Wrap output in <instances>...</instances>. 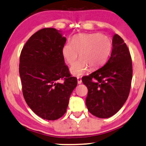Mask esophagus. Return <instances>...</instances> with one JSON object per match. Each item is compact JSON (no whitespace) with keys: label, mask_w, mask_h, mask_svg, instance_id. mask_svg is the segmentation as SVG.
Returning a JSON list of instances; mask_svg holds the SVG:
<instances>
[{"label":"esophagus","mask_w":146,"mask_h":146,"mask_svg":"<svg viewBox=\"0 0 146 146\" xmlns=\"http://www.w3.org/2000/svg\"><path fill=\"white\" fill-rule=\"evenodd\" d=\"M77 81H78V84H81L82 83V80L80 78H77Z\"/></svg>","instance_id":"34e87169"}]
</instances>
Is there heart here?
<instances>
[{"label":"heart","mask_w":146,"mask_h":146,"mask_svg":"<svg viewBox=\"0 0 146 146\" xmlns=\"http://www.w3.org/2000/svg\"><path fill=\"white\" fill-rule=\"evenodd\" d=\"M112 42L107 35L100 33H82L73 37L62 48L63 58L69 65L73 64L80 53V59L70 68V73L80 76L86 73L89 67L99 68L109 58Z\"/></svg>","instance_id":"1"}]
</instances>
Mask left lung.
Listing matches in <instances>:
<instances>
[{
	"instance_id": "1",
	"label": "left lung",
	"mask_w": 146,
	"mask_h": 146,
	"mask_svg": "<svg viewBox=\"0 0 146 146\" xmlns=\"http://www.w3.org/2000/svg\"><path fill=\"white\" fill-rule=\"evenodd\" d=\"M111 56L100 69L83 76L88 89L87 109L99 118L113 116L122 107L129 95L133 78L132 59L122 38L115 34Z\"/></svg>"
}]
</instances>
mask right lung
Listing matches in <instances>:
<instances>
[{
	"label": "right lung",
	"mask_w": 146,
	"mask_h": 146,
	"mask_svg": "<svg viewBox=\"0 0 146 146\" xmlns=\"http://www.w3.org/2000/svg\"><path fill=\"white\" fill-rule=\"evenodd\" d=\"M66 38L54 28L34 33L22 50L19 73L26 102L42 119L55 120L66 112L77 85L65 63L62 48ZM63 79V83L58 80Z\"/></svg>",
	"instance_id": "1"
}]
</instances>
